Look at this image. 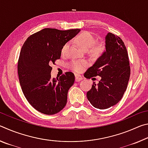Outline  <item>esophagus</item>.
Instances as JSON below:
<instances>
[{
  "label": "esophagus",
  "mask_w": 148,
  "mask_h": 148,
  "mask_svg": "<svg viewBox=\"0 0 148 148\" xmlns=\"http://www.w3.org/2000/svg\"><path fill=\"white\" fill-rule=\"evenodd\" d=\"M75 77H76V82H79L83 79V77H82L81 75L77 74H75Z\"/></svg>",
  "instance_id": "34e87169"
}]
</instances>
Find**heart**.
Returning a JSON list of instances; mask_svg holds the SVG:
<instances>
[{
  "mask_svg": "<svg viewBox=\"0 0 148 148\" xmlns=\"http://www.w3.org/2000/svg\"><path fill=\"white\" fill-rule=\"evenodd\" d=\"M74 41L80 48L83 50H87L88 48L90 56L94 57H101L106 49V46L103 42H97L93 36L88 31H83L76 36ZM68 43L65 44L62 47V53L66 51ZM87 62L86 61L80 60H72L69 63V68L76 72H80L86 68Z\"/></svg>",
  "mask_w": 148,
  "mask_h": 148,
  "instance_id": "obj_1",
  "label": "heart"
}]
</instances>
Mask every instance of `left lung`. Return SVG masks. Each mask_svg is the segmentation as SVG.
<instances>
[{"mask_svg":"<svg viewBox=\"0 0 148 148\" xmlns=\"http://www.w3.org/2000/svg\"><path fill=\"white\" fill-rule=\"evenodd\" d=\"M129 64L123 41L108 32L106 36V51L84 74L89 79L101 77L99 84L93 82L91 89L87 92V99L95 108L107 109L120 101L128 85L131 74Z\"/></svg>","mask_w":148,"mask_h":148,"instance_id":"1","label":"left lung"}]
</instances>
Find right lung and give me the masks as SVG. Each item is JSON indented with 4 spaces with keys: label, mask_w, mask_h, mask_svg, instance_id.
Instances as JSON below:
<instances>
[{
    "label": "right lung",
    "mask_w": 148,
    "mask_h": 148,
    "mask_svg": "<svg viewBox=\"0 0 148 148\" xmlns=\"http://www.w3.org/2000/svg\"><path fill=\"white\" fill-rule=\"evenodd\" d=\"M79 31L46 28L29 36L22 46L17 62L19 83L27 101L42 114H56L66 106L74 75L67 72L52 78L51 65L60 59L62 46Z\"/></svg>",
    "instance_id": "obj_1"
}]
</instances>
